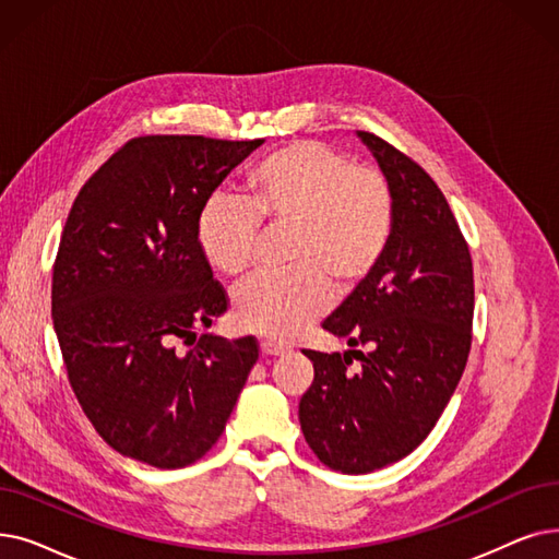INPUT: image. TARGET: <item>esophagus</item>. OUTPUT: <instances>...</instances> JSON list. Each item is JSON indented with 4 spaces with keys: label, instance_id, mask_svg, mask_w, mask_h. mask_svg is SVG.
<instances>
[{
    "label": "esophagus",
    "instance_id": "obj_1",
    "mask_svg": "<svg viewBox=\"0 0 559 559\" xmlns=\"http://www.w3.org/2000/svg\"><path fill=\"white\" fill-rule=\"evenodd\" d=\"M260 349H262V354H266V356H283V354L287 352V347H285V345L274 343V340H262V343H260Z\"/></svg>",
    "mask_w": 559,
    "mask_h": 559
}]
</instances>
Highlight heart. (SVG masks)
<instances>
[{
    "label": "heart",
    "instance_id": "obj_1",
    "mask_svg": "<svg viewBox=\"0 0 559 559\" xmlns=\"http://www.w3.org/2000/svg\"><path fill=\"white\" fill-rule=\"evenodd\" d=\"M395 193L374 166L352 159L324 141H293L262 157L247 176V199L216 191L199 222V251L214 272L247 274L260 249L262 226H287L283 272L260 274L237 287V322L255 333L289 340L326 310L340 293L366 283L395 233Z\"/></svg>",
    "mask_w": 559,
    "mask_h": 559
}]
</instances>
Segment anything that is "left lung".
Here are the masks:
<instances>
[{"label":"left lung","mask_w":559,"mask_h":559,"mask_svg":"<svg viewBox=\"0 0 559 559\" xmlns=\"http://www.w3.org/2000/svg\"><path fill=\"white\" fill-rule=\"evenodd\" d=\"M360 139L393 187L395 233L377 272L322 322L352 352L304 349L314 377L299 402L306 443L347 475L395 464L427 439L464 374L475 310L468 241L439 185L393 143Z\"/></svg>","instance_id":"obj_1"}]
</instances>
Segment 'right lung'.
Returning <instances> with one entry per match:
<instances>
[{
	"label": "right lung",
	"instance_id": "add662e5",
	"mask_svg": "<svg viewBox=\"0 0 559 559\" xmlns=\"http://www.w3.org/2000/svg\"><path fill=\"white\" fill-rule=\"evenodd\" d=\"M260 143L134 136L68 212L52 266L68 381L105 443L148 466L171 471L203 459L258 360L253 335H197L230 306L199 251L197 222Z\"/></svg>",
	"mask_w": 559,
	"mask_h": 559
}]
</instances>
